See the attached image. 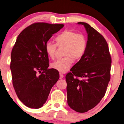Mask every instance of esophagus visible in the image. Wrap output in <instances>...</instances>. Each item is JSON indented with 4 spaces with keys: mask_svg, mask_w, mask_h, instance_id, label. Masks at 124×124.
Masks as SVG:
<instances>
[{
    "mask_svg": "<svg viewBox=\"0 0 124 124\" xmlns=\"http://www.w3.org/2000/svg\"><path fill=\"white\" fill-rule=\"evenodd\" d=\"M63 77H64L63 74H61V73L59 74V78H60V79H62Z\"/></svg>",
    "mask_w": 124,
    "mask_h": 124,
    "instance_id": "obj_1",
    "label": "esophagus"
}]
</instances>
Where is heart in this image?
I'll use <instances>...</instances> for the list:
<instances>
[{"label":"heart","instance_id":"obj_1","mask_svg":"<svg viewBox=\"0 0 124 124\" xmlns=\"http://www.w3.org/2000/svg\"><path fill=\"white\" fill-rule=\"evenodd\" d=\"M56 44L47 42L45 44V51L51 59H53L57 46H65V57L58 59L51 64L53 69L61 72H66L71 67L74 58L77 60L83 57L87 48V40L85 36L71 30H65L55 37Z\"/></svg>","mask_w":124,"mask_h":124}]
</instances>
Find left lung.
<instances>
[{
  "instance_id": "1",
  "label": "left lung",
  "mask_w": 124,
  "mask_h": 124,
  "mask_svg": "<svg viewBox=\"0 0 124 124\" xmlns=\"http://www.w3.org/2000/svg\"><path fill=\"white\" fill-rule=\"evenodd\" d=\"M87 48L83 57L66 75L69 106L85 113L96 106L104 96L110 79L111 57L108 44L101 34L86 23Z\"/></svg>"
}]
</instances>
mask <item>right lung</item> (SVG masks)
<instances>
[{
    "label": "right lung",
    "instance_id": "add662e5",
    "mask_svg": "<svg viewBox=\"0 0 124 124\" xmlns=\"http://www.w3.org/2000/svg\"><path fill=\"white\" fill-rule=\"evenodd\" d=\"M63 26L34 23L19 34L13 47L10 64L13 86L19 100L29 108L42 107L59 78L57 70L48 69L45 44Z\"/></svg>",
    "mask_w": 124,
    "mask_h": 124
}]
</instances>
